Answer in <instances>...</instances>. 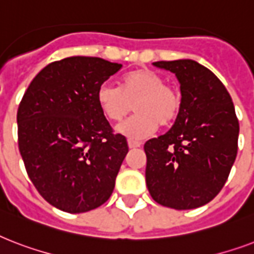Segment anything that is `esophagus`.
I'll return each instance as SVG.
<instances>
[{
  "instance_id": "obj_1",
  "label": "esophagus",
  "mask_w": 254,
  "mask_h": 254,
  "mask_svg": "<svg viewBox=\"0 0 254 254\" xmlns=\"http://www.w3.org/2000/svg\"><path fill=\"white\" fill-rule=\"evenodd\" d=\"M127 145L130 149H137V147L141 146V142L138 141H134V139H127Z\"/></svg>"
}]
</instances>
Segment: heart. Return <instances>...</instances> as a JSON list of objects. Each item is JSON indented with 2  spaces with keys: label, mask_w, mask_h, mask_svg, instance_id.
<instances>
[{
  "label": "heart",
  "mask_w": 254,
  "mask_h": 254,
  "mask_svg": "<svg viewBox=\"0 0 254 254\" xmlns=\"http://www.w3.org/2000/svg\"><path fill=\"white\" fill-rule=\"evenodd\" d=\"M96 100L103 115L113 123H120L134 105L135 115L117 127L120 134L130 139L145 138L158 125H173L182 107L179 92L150 68L127 73L120 87L103 83L97 89Z\"/></svg>",
  "instance_id": "heart-1"
}]
</instances>
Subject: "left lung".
<instances>
[{
	"instance_id": "8db88e82",
	"label": "left lung",
	"mask_w": 254,
	"mask_h": 254,
	"mask_svg": "<svg viewBox=\"0 0 254 254\" xmlns=\"http://www.w3.org/2000/svg\"><path fill=\"white\" fill-rule=\"evenodd\" d=\"M153 64L177 75L182 107L171 129L143 146L147 190L161 205L197 208L220 192L236 159L235 107L216 75L195 61Z\"/></svg>"
}]
</instances>
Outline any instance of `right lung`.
Returning a JSON list of instances; mask_svg holds the SVG:
<instances>
[{
	"mask_svg": "<svg viewBox=\"0 0 254 254\" xmlns=\"http://www.w3.org/2000/svg\"><path fill=\"white\" fill-rule=\"evenodd\" d=\"M121 67L93 57L53 62L19 103L18 147L27 175L42 197L64 212L97 208L113 192L129 147L100 111L96 93Z\"/></svg>",
	"mask_w": 254,
	"mask_h": 254,
	"instance_id": "right-lung-1",
	"label": "right lung"
}]
</instances>
